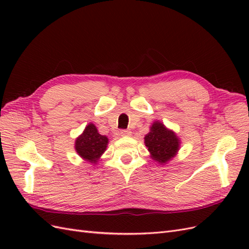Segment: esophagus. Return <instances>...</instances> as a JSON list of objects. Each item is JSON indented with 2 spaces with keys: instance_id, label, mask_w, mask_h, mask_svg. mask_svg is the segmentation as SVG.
<instances>
[{
  "instance_id": "34e87169",
  "label": "esophagus",
  "mask_w": 249,
  "mask_h": 249,
  "mask_svg": "<svg viewBox=\"0 0 249 249\" xmlns=\"http://www.w3.org/2000/svg\"><path fill=\"white\" fill-rule=\"evenodd\" d=\"M132 135V132L130 131V130H123V131H120V136H125V137H127V136H131Z\"/></svg>"
}]
</instances>
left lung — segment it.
I'll use <instances>...</instances> for the list:
<instances>
[{"instance_id":"1","label":"left lung","mask_w":249,"mask_h":249,"mask_svg":"<svg viewBox=\"0 0 249 249\" xmlns=\"http://www.w3.org/2000/svg\"><path fill=\"white\" fill-rule=\"evenodd\" d=\"M144 144L150 158L157 163L165 165L177 156L180 147V140L175 132L160 120H155L145 135Z\"/></svg>"}]
</instances>
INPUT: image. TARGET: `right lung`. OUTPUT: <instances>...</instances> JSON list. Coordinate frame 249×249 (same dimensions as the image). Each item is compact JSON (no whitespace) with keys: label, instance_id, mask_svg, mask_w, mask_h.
Returning <instances> with one entry per match:
<instances>
[{"label":"right lung","instance_id":"add662e5","mask_svg":"<svg viewBox=\"0 0 249 249\" xmlns=\"http://www.w3.org/2000/svg\"><path fill=\"white\" fill-rule=\"evenodd\" d=\"M108 143V137L101 135L96 126L90 123L74 141V149L83 160L95 165L106 152Z\"/></svg>","mask_w":249,"mask_h":249}]
</instances>
